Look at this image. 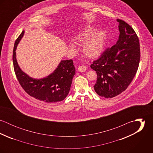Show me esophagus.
<instances>
[{
  "instance_id": "1",
  "label": "esophagus",
  "mask_w": 153,
  "mask_h": 153,
  "mask_svg": "<svg viewBox=\"0 0 153 153\" xmlns=\"http://www.w3.org/2000/svg\"><path fill=\"white\" fill-rule=\"evenodd\" d=\"M87 70V67L85 66L81 65L79 66L78 68V71L80 72H84Z\"/></svg>"
}]
</instances>
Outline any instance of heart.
Here are the masks:
<instances>
[{
  "label": "heart",
  "instance_id": "b5f03b06",
  "mask_svg": "<svg viewBox=\"0 0 153 153\" xmlns=\"http://www.w3.org/2000/svg\"><path fill=\"white\" fill-rule=\"evenodd\" d=\"M88 25L81 29L72 38V41L76 45H82V53L89 59H97L104 52L107 39L106 32L101 29ZM70 49L75 51L76 48L74 44L69 45Z\"/></svg>",
  "mask_w": 153,
  "mask_h": 153
}]
</instances>
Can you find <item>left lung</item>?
Wrapping results in <instances>:
<instances>
[{"instance_id": "1", "label": "left lung", "mask_w": 153, "mask_h": 153, "mask_svg": "<svg viewBox=\"0 0 153 153\" xmlns=\"http://www.w3.org/2000/svg\"><path fill=\"white\" fill-rule=\"evenodd\" d=\"M117 21L120 32L118 41L90 66L97 74L95 91L107 98L116 97L128 87L140 59L139 39L135 31L124 21Z\"/></svg>"}]
</instances>
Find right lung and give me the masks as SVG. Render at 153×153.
<instances>
[{
	"mask_svg": "<svg viewBox=\"0 0 153 153\" xmlns=\"http://www.w3.org/2000/svg\"><path fill=\"white\" fill-rule=\"evenodd\" d=\"M25 30L16 39L13 52V62L15 74L23 89L31 97L46 102L63 101L69 94L75 68L72 59L62 60L56 68L42 78H33L24 72L16 59L18 45L22 39Z\"/></svg>",
	"mask_w": 153,
	"mask_h": 153,
	"instance_id": "1",
	"label": "right lung"
}]
</instances>
